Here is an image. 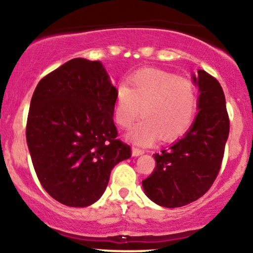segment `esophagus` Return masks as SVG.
Segmentation results:
<instances>
[{
  "label": "esophagus",
  "instance_id": "1",
  "mask_svg": "<svg viewBox=\"0 0 253 253\" xmlns=\"http://www.w3.org/2000/svg\"><path fill=\"white\" fill-rule=\"evenodd\" d=\"M143 153H144V150H141V149H138V147H134V146L132 147V155L134 156V157H136V156H140V155H143Z\"/></svg>",
  "mask_w": 253,
  "mask_h": 253
}]
</instances>
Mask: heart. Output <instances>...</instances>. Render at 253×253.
<instances>
[{
    "label": "heart",
    "instance_id": "b5f03b06",
    "mask_svg": "<svg viewBox=\"0 0 253 253\" xmlns=\"http://www.w3.org/2000/svg\"><path fill=\"white\" fill-rule=\"evenodd\" d=\"M144 119L129 133L130 140L151 145L181 138L193 125L197 109L195 85L187 78L156 69L140 70L115 90L114 121L129 128L136 118Z\"/></svg>",
    "mask_w": 253,
    "mask_h": 253
}]
</instances>
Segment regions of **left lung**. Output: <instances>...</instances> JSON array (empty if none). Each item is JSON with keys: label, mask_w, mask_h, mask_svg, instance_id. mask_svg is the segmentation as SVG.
Instances as JSON below:
<instances>
[{"label": "left lung", "mask_w": 253, "mask_h": 253, "mask_svg": "<svg viewBox=\"0 0 253 253\" xmlns=\"http://www.w3.org/2000/svg\"><path fill=\"white\" fill-rule=\"evenodd\" d=\"M199 103L193 126L168 150L155 153L156 168L143 181L145 194L157 205L182 207L205 195L221 168L229 133L223 90L215 77L197 71Z\"/></svg>", "instance_id": "8db88e82"}]
</instances>
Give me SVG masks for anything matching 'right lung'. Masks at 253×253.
Wrapping results in <instances>:
<instances>
[{
    "instance_id": "obj_1",
    "label": "right lung",
    "mask_w": 253,
    "mask_h": 253,
    "mask_svg": "<svg viewBox=\"0 0 253 253\" xmlns=\"http://www.w3.org/2000/svg\"><path fill=\"white\" fill-rule=\"evenodd\" d=\"M115 89L97 60L75 58L38 83L26 139L42 188L69 207L106 190L113 168L130 157L113 120Z\"/></svg>"
}]
</instances>
